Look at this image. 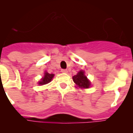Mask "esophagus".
<instances>
[{"mask_svg":"<svg viewBox=\"0 0 133 133\" xmlns=\"http://www.w3.org/2000/svg\"><path fill=\"white\" fill-rule=\"evenodd\" d=\"M61 72H63V73H66L68 72L67 69H61Z\"/></svg>","mask_w":133,"mask_h":133,"instance_id":"34e87169","label":"esophagus"}]
</instances>
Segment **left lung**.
<instances>
[{"label":"left lung","mask_w":133,"mask_h":133,"mask_svg":"<svg viewBox=\"0 0 133 133\" xmlns=\"http://www.w3.org/2000/svg\"><path fill=\"white\" fill-rule=\"evenodd\" d=\"M75 83L81 89H88L90 87V81L87 79V77L84 74V71L81 70L72 77Z\"/></svg>","instance_id":"obj_1"}]
</instances>
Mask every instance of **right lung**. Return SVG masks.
I'll use <instances>...</instances> for the list:
<instances>
[{
	"instance_id": "right-lung-1",
	"label": "right lung",
	"mask_w": 133,
	"mask_h": 133,
	"mask_svg": "<svg viewBox=\"0 0 133 133\" xmlns=\"http://www.w3.org/2000/svg\"><path fill=\"white\" fill-rule=\"evenodd\" d=\"M53 77H54L53 74H49L48 73V72H45V73H44V77L42 78L41 81H40L38 84H41V85L47 84V83H50V81H51V80L52 79Z\"/></svg>"
}]
</instances>
